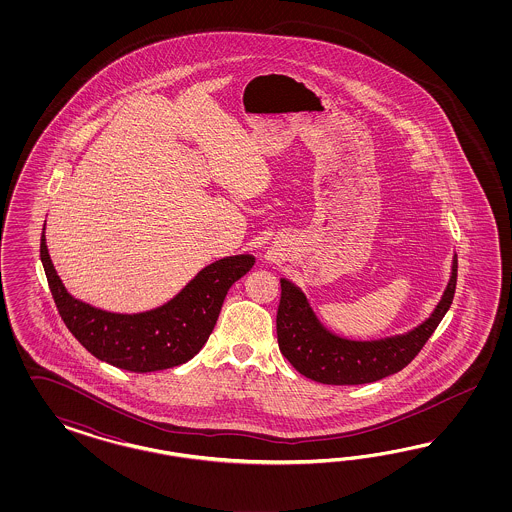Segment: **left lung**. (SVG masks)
<instances>
[{
  "label": "left lung",
  "mask_w": 512,
  "mask_h": 512,
  "mask_svg": "<svg viewBox=\"0 0 512 512\" xmlns=\"http://www.w3.org/2000/svg\"><path fill=\"white\" fill-rule=\"evenodd\" d=\"M458 276L454 255L447 291L432 317L415 330L379 341H351L334 336L311 311L304 293L287 279H281L276 328L279 351L296 372L325 385H364L400 372L417 357L424 343L449 311Z\"/></svg>",
  "instance_id": "obj_1"
}]
</instances>
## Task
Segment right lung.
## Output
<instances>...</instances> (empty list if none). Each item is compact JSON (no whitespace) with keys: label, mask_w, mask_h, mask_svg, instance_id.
Here are the masks:
<instances>
[{"label":"right lung","mask_w":512,"mask_h":512,"mask_svg":"<svg viewBox=\"0 0 512 512\" xmlns=\"http://www.w3.org/2000/svg\"><path fill=\"white\" fill-rule=\"evenodd\" d=\"M41 261L54 304L69 332L93 357L135 373L167 370L195 357L216 326L227 291L255 264L251 255L221 259L201 270L165 306L120 315L92 308L65 291L48 255L45 229Z\"/></svg>","instance_id":"obj_1"}]
</instances>
